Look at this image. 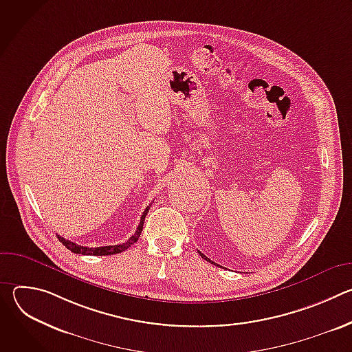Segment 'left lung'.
Returning a JSON list of instances; mask_svg holds the SVG:
<instances>
[{"label": "left lung", "instance_id": "left-lung-1", "mask_svg": "<svg viewBox=\"0 0 352 352\" xmlns=\"http://www.w3.org/2000/svg\"><path fill=\"white\" fill-rule=\"evenodd\" d=\"M199 254H200V252H199ZM200 256H202V258H204V259H206V261H209V262H210V259H208V258H206V256H205V255H204V254H200ZM214 265H216V263H214ZM217 266H219V265H217Z\"/></svg>", "mask_w": 352, "mask_h": 352}]
</instances>
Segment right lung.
<instances>
[{
	"label": "right lung",
	"instance_id": "obj_1",
	"mask_svg": "<svg viewBox=\"0 0 352 352\" xmlns=\"http://www.w3.org/2000/svg\"><path fill=\"white\" fill-rule=\"evenodd\" d=\"M148 209H150V205L144 209V212H143V214H142V217H140V223H139V226H138L135 234H133L126 242H124V243L109 245V246L89 248V246H82V245H78V243H75V242H71V241H68V239H65V238H63V236H60V235H57V236H58V239L63 242V245H64L65 248H68V249L71 250V252H74V254H79V255H94V256L116 255V254L122 252V250H126L131 245H133V243L138 241V238L140 236V232H142V230H143L144 217H146Z\"/></svg>",
	"mask_w": 352,
	"mask_h": 352
}]
</instances>
